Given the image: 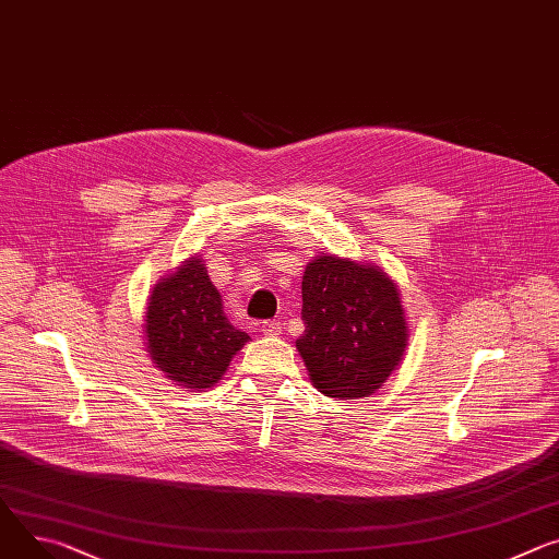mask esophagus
I'll list each match as a JSON object with an SVG mask.
<instances>
[{
  "mask_svg": "<svg viewBox=\"0 0 559 559\" xmlns=\"http://www.w3.org/2000/svg\"><path fill=\"white\" fill-rule=\"evenodd\" d=\"M261 332H263L265 336H278V334L283 332V328H281V323H278V321H263Z\"/></svg>",
  "mask_w": 559,
  "mask_h": 559,
  "instance_id": "1",
  "label": "esophagus"
}]
</instances>
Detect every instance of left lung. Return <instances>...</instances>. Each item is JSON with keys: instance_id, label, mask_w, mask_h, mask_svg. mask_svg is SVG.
I'll return each mask as SVG.
<instances>
[{"instance_id": "obj_1", "label": "left lung", "mask_w": 559, "mask_h": 559, "mask_svg": "<svg viewBox=\"0 0 559 559\" xmlns=\"http://www.w3.org/2000/svg\"><path fill=\"white\" fill-rule=\"evenodd\" d=\"M302 323L296 341L310 379L334 399L377 392L408 345V323L390 276L372 265L317 257L302 274Z\"/></svg>"}]
</instances>
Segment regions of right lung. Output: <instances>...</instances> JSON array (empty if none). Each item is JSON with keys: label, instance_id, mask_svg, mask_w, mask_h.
Masks as SVG:
<instances>
[{"label": "right lung", "instance_id": "1", "mask_svg": "<svg viewBox=\"0 0 559 559\" xmlns=\"http://www.w3.org/2000/svg\"><path fill=\"white\" fill-rule=\"evenodd\" d=\"M144 338L151 361L176 385L212 388L249 341L223 312L221 292L198 257L163 278L146 302Z\"/></svg>", "mask_w": 559, "mask_h": 559}]
</instances>
